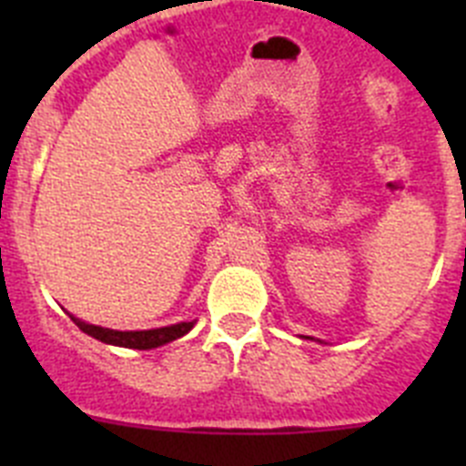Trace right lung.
Instances as JSON below:
<instances>
[{
    "mask_svg": "<svg viewBox=\"0 0 466 466\" xmlns=\"http://www.w3.org/2000/svg\"><path fill=\"white\" fill-rule=\"evenodd\" d=\"M72 317V322L81 329L84 333L93 336V339L102 340L106 345H118V348H133V350H151L160 348V345L170 343V340L182 339L184 333H188L196 324L193 322H179L172 324V327H160V329H149V331H116V329H105L95 327V324L84 322L79 317Z\"/></svg>",
    "mask_w": 466,
    "mask_h": 466,
    "instance_id": "right-lung-1",
    "label": "right lung"
}]
</instances>
